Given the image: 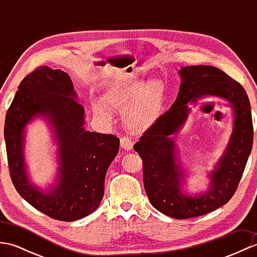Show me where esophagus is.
Here are the masks:
<instances>
[{
	"mask_svg": "<svg viewBox=\"0 0 257 257\" xmlns=\"http://www.w3.org/2000/svg\"><path fill=\"white\" fill-rule=\"evenodd\" d=\"M133 141L130 140L128 137H122L120 138V146H121V148L124 150H130L133 148Z\"/></svg>",
	"mask_w": 257,
	"mask_h": 257,
	"instance_id": "obj_1",
	"label": "esophagus"
}]
</instances>
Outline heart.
<instances>
[{"label": "heart", "mask_w": 257, "mask_h": 257, "mask_svg": "<svg viewBox=\"0 0 257 257\" xmlns=\"http://www.w3.org/2000/svg\"><path fill=\"white\" fill-rule=\"evenodd\" d=\"M162 100V85L155 79L143 84L137 81L124 84L112 89L105 97L106 106L113 111L122 112L125 127L136 133L145 132L155 123L161 110ZM92 109L106 123H111V114L102 105L95 102Z\"/></svg>", "instance_id": "heart-1"}]
</instances>
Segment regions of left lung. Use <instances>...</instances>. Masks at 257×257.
I'll return each instance as SVG.
<instances>
[{
  "label": "left lung",
  "mask_w": 257,
  "mask_h": 257,
  "mask_svg": "<svg viewBox=\"0 0 257 257\" xmlns=\"http://www.w3.org/2000/svg\"><path fill=\"white\" fill-rule=\"evenodd\" d=\"M180 75L182 83L176 101L146 130L134 150L143 159L144 185L151 204L163 214L185 220L210 213L231 200L252 150L254 135L249 100L241 84L207 65L182 67ZM206 95L220 96L232 103L234 129L225 156L211 175V188L203 195L189 197L181 192L182 172L175 165L170 136L186 118V103Z\"/></svg>",
  "instance_id": "obj_1"
}]
</instances>
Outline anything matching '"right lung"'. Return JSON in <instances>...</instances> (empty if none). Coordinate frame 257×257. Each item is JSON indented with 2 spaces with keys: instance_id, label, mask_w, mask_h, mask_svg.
<instances>
[{
  "instance_id": "right-lung-1",
  "label": "right lung",
  "mask_w": 257,
  "mask_h": 257,
  "mask_svg": "<svg viewBox=\"0 0 257 257\" xmlns=\"http://www.w3.org/2000/svg\"><path fill=\"white\" fill-rule=\"evenodd\" d=\"M75 96L66 73L37 67L21 81L4 124L9 170L16 191L36 210L65 222L79 220L99 206L107 169L119 150L117 136L84 129V107ZM35 115L50 120L60 145V182L48 193L28 182L24 168L23 133Z\"/></svg>"
}]
</instances>
